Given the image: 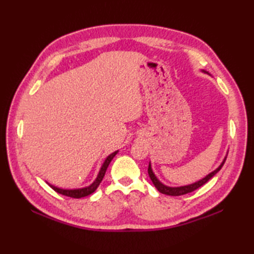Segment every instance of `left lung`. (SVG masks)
Wrapping results in <instances>:
<instances>
[{"instance_id": "8db88e82", "label": "left lung", "mask_w": 254, "mask_h": 254, "mask_svg": "<svg viewBox=\"0 0 254 254\" xmlns=\"http://www.w3.org/2000/svg\"><path fill=\"white\" fill-rule=\"evenodd\" d=\"M201 71H202L203 73H205V74H208L206 71H204V69H201ZM208 75H209V74H208ZM226 158H227V154H226V156L224 157L223 161H222V163H220V165L217 167L216 169L213 170L212 172H209V174H208L207 176H205L204 178H202L201 180L195 181V182L191 183V185H187V186H180V187H169V186H166V185H164V183H163V182H160L158 178L156 177V175L154 174L153 168H152V164H150V161H149V165H148V175H149L150 180L153 181L154 186L156 187V189H157V190H158L160 193L166 194V195H171V196L183 195V194L190 193V192H192V191H194V190H196V189H198L199 187H202L203 185H205V183H206V182L210 179V178H212V177H214L215 175H216L217 172H218L220 169H222L223 165L225 164V160H226Z\"/></svg>"}]
</instances>
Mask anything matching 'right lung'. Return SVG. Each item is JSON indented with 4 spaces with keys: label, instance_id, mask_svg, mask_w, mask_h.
Masks as SVG:
<instances>
[{
    "label": "right lung",
    "instance_id": "1",
    "mask_svg": "<svg viewBox=\"0 0 254 254\" xmlns=\"http://www.w3.org/2000/svg\"><path fill=\"white\" fill-rule=\"evenodd\" d=\"M119 150H116V152H113L112 154H110L109 156H107V158L104 160V163H102L98 175H97L96 179L94 180V182L91 183V185L87 186V187H84V188H76V189H63V188H59L51 185V183H48L53 190L56 192L63 194V195L65 196H69V197H74V198H80V197H84V196H87L89 194L94 193L96 191V189L98 188V186L100 185V182L102 181L106 174V170L108 168V166L111 163V160L113 159V157L118 154Z\"/></svg>",
    "mask_w": 254,
    "mask_h": 254
}]
</instances>
